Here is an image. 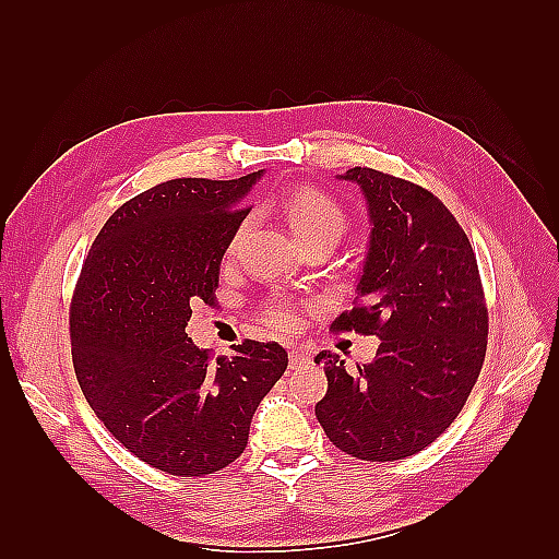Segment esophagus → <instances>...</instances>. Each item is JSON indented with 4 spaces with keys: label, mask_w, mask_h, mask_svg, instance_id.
Returning a JSON list of instances; mask_svg holds the SVG:
<instances>
[{
    "label": "esophagus",
    "mask_w": 559,
    "mask_h": 559,
    "mask_svg": "<svg viewBox=\"0 0 559 559\" xmlns=\"http://www.w3.org/2000/svg\"><path fill=\"white\" fill-rule=\"evenodd\" d=\"M288 358H290V370H300V367L310 365V355L305 350H290Z\"/></svg>",
    "instance_id": "esophagus-1"
}]
</instances>
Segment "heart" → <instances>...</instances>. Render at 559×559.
Here are the masks:
<instances>
[{"label": "heart", "instance_id": "b5f03b06", "mask_svg": "<svg viewBox=\"0 0 559 559\" xmlns=\"http://www.w3.org/2000/svg\"><path fill=\"white\" fill-rule=\"evenodd\" d=\"M283 216H286L288 228L295 237V242L300 247L314 245V242H329L334 245L341 240L348 230V216L338 201L322 192L317 187H302L298 192H293L286 201H283ZM247 228V221L237 228L233 237V247L240 240V235ZM266 322L276 329H290L295 324V307L288 300H271L266 307Z\"/></svg>", "mask_w": 559, "mask_h": 559}]
</instances>
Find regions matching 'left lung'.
Segmentation results:
<instances>
[{"instance_id":"obj_1","label":"left lung","mask_w":559,"mask_h":559,"mask_svg":"<svg viewBox=\"0 0 559 559\" xmlns=\"http://www.w3.org/2000/svg\"><path fill=\"white\" fill-rule=\"evenodd\" d=\"M341 177L360 185L372 235L355 307L331 329L377 336L379 348L355 372L319 353L329 389L314 413L346 454L396 461L466 406L488 350V307L468 235L432 192L372 168Z\"/></svg>"}]
</instances>
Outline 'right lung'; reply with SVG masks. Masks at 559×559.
Returning a JSON list of instances; mask_svg holds the SVG:
<instances>
[{"label":"right lung","instance_id":"1","mask_svg":"<svg viewBox=\"0 0 559 559\" xmlns=\"http://www.w3.org/2000/svg\"><path fill=\"white\" fill-rule=\"evenodd\" d=\"M261 173L177 177L103 225L69 307L71 360L93 413L124 449L170 476H206L242 454L257 406L288 367L276 341L213 360L187 338L192 305H213L221 259Z\"/></svg>","mask_w":559,"mask_h":559}]
</instances>
